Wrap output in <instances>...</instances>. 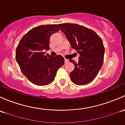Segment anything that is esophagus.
<instances>
[{"label": "esophagus", "mask_w": 125, "mask_h": 125, "mask_svg": "<svg viewBox=\"0 0 125 125\" xmlns=\"http://www.w3.org/2000/svg\"><path fill=\"white\" fill-rule=\"evenodd\" d=\"M64 61H65V63H68L69 62V60H67V59H65V60H64Z\"/></svg>", "instance_id": "1"}]
</instances>
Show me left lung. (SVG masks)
<instances>
[{
    "label": "left lung",
    "instance_id": "left-lung-1",
    "mask_svg": "<svg viewBox=\"0 0 125 125\" xmlns=\"http://www.w3.org/2000/svg\"><path fill=\"white\" fill-rule=\"evenodd\" d=\"M72 47L79 53V62L69 61L74 65L70 74L74 84L83 85L94 79L104 62L105 47L101 38L94 31L77 24H59Z\"/></svg>",
    "mask_w": 125,
    "mask_h": 125
}]
</instances>
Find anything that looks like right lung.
Listing matches in <instances>:
<instances>
[{
	"label": "right lung",
	"mask_w": 125,
	"mask_h": 125,
	"mask_svg": "<svg viewBox=\"0 0 125 125\" xmlns=\"http://www.w3.org/2000/svg\"><path fill=\"white\" fill-rule=\"evenodd\" d=\"M59 30L57 24L38 26L24 35L17 47V62L23 74L35 85L52 83L59 68L64 64L61 55L52 57L43 52L50 49L51 36Z\"/></svg>",
	"instance_id": "obj_1"
}]
</instances>
